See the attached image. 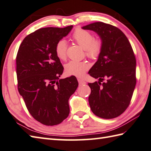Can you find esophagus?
I'll use <instances>...</instances> for the list:
<instances>
[{
    "label": "esophagus",
    "instance_id": "esophagus-1",
    "mask_svg": "<svg viewBox=\"0 0 151 151\" xmlns=\"http://www.w3.org/2000/svg\"><path fill=\"white\" fill-rule=\"evenodd\" d=\"M78 81L79 84H81V85L86 84V82H85L84 80H83V79H81V78H78Z\"/></svg>",
    "mask_w": 151,
    "mask_h": 151
}]
</instances>
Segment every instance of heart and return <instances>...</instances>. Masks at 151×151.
Masks as SVG:
<instances>
[{"instance_id":"obj_1","label":"heart","mask_w":151,"mask_h":151,"mask_svg":"<svg viewBox=\"0 0 151 151\" xmlns=\"http://www.w3.org/2000/svg\"><path fill=\"white\" fill-rule=\"evenodd\" d=\"M72 38L84 49L85 54L90 59H96L100 55L103 45L102 40L100 38H94L91 33L81 28H77L74 32ZM67 47V42L64 40H59L57 43L55 51L59 59H66ZM89 68L90 64L84 61H70L65 66L67 75L76 76H83Z\"/></svg>"}]
</instances>
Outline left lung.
<instances>
[{"instance_id":"obj_1","label":"left lung","mask_w":151,"mask_h":151,"mask_svg":"<svg viewBox=\"0 0 151 151\" xmlns=\"http://www.w3.org/2000/svg\"><path fill=\"white\" fill-rule=\"evenodd\" d=\"M82 28L95 32L103 43L97 61L88 72L99 80L88 83L90 109L101 118H115L125 111L132 98L136 85L135 54L127 37L116 26L98 22Z\"/></svg>"}]
</instances>
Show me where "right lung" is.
<instances>
[{
	"label": "right lung",
	"mask_w": 151,
	"mask_h": 151,
	"mask_svg": "<svg viewBox=\"0 0 151 151\" xmlns=\"http://www.w3.org/2000/svg\"><path fill=\"white\" fill-rule=\"evenodd\" d=\"M73 27L36 30L24 38L16 56L18 92L29 114L43 125H55L67 118L68 99L78 87L75 76L59 79L64 68L55 51Z\"/></svg>",
	"instance_id": "1"
}]
</instances>
